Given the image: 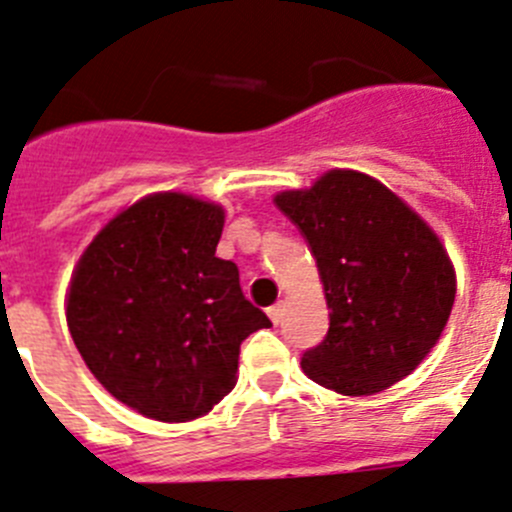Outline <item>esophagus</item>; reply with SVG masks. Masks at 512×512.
<instances>
[{
  "label": "esophagus",
  "mask_w": 512,
  "mask_h": 512,
  "mask_svg": "<svg viewBox=\"0 0 512 512\" xmlns=\"http://www.w3.org/2000/svg\"><path fill=\"white\" fill-rule=\"evenodd\" d=\"M266 312H269V320L274 322V325H279V322H281V317H284V302H276V304H271V307L266 309Z\"/></svg>",
  "instance_id": "34e87169"
}]
</instances>
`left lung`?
I'll return each mask as SVG.
<instances>
[{
    "label": "left lung",
    "instance_id": "obj_1",
    "mask_svg": "<svg viewBox=\"0 0 512 512\" xmlns=\"http://www.w3.org/2000/svg\"><path fill=\"white\" fill-rule=\"evenodd\" d=\"M276 208L317 261L330 330L302 370L342 396L386 391L426 358L452 312L457 279L442 241L383 182L330 170Z\"/></svg>",
    "mask_w": 512,
    "mask_h": 512
}]
</instances>
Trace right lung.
<instances>
[{"label":"right lung","instance_id":"obj_1","mask_svg":"<svg viewBox=\"0 0 512 512\" xmlns=\"http://www.w3.org/2000/svg\"><path fill=\"white\" fill-rule=\"evenodd\" d=\"M225 213L182 192L121 210L83 251L68 289V330L106 391L147 419L208 414L236 386L241 342L269 317L215 256Z\"/></svg>","mask_w":512,"mask_h":512}]
</instances>
